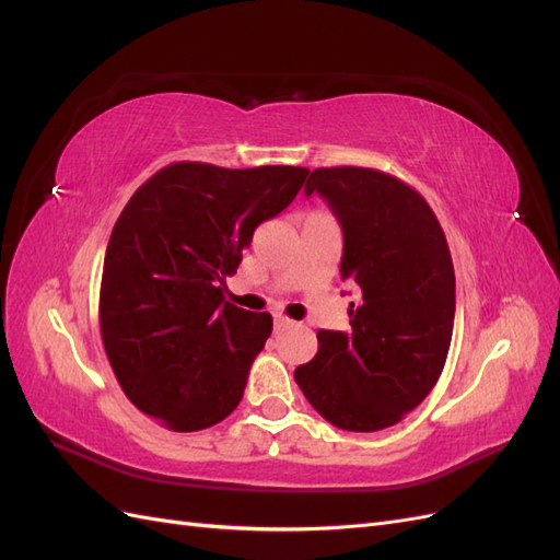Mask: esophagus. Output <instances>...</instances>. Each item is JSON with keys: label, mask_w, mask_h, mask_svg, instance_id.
Here are the masks:
<instances>
[{"label": "esophagus", "mask_w": 560, "mask_h": 560, "mask_svg": "<svg viewBox=\"0 0 560 560\" xmlns=\"http://www.w3.org/2000/svg\"><path fill=\"white\" fill-rule=\"evenodd\" d=\"M290 325H292L290 317H284L282 313H273V327H276V331H282V329H287Z\"/></svg>", "instance_id": "esophagus-1"}]
</instances>
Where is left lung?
I'll use <instances>...</instances> for the list:
<instances>
[{
	"mask_svg": "<svg viewBox=\"0 0 560 560\" xmlns=\"http://www.w3.org/2000/svg\"><path fill=\"white\" fill-rule=\"evenodd\" d=\"M317 191L343 229L341 278L360 287L348 331H317V354L294 371L331 425H395L442 376L453 336L455 273L446 235L413 186L374 167H317Z\"/></svg>",
	"mask_w": 560,
	"mask_h": 560,
	"instance_id": "1",
	"label": "left lung"
}]
</instances>
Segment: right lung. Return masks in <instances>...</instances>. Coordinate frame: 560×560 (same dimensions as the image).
<instances>
[{"mask_svg": "<svg viewBox=\"0 0 560 560\" xmlns=\"http://www.w3.org/2000/svg\"><path fill=\"white\" fill-rule=\"evenodd\" d=\"M308 167L165 165L118 214L100 284V331L126 397L163 428L196 432L241 404L273 329L224 299L254 229L296 198Z\"/></svg>", "mask_w": 560, "mask_h": 560, "instance_id": "1", "label": "right lung"}]
</instances>
